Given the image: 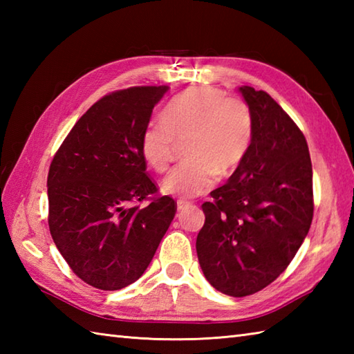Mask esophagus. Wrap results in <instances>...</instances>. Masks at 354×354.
<instances>
[{
  "instance_id": "esophagus-1",
  "label": "esophagus",
  "mask_w": 354,
  "mask_h": 354,
  "mask_svg": "<svg viewBox=\"0 0 354 354\" xmlns=\"http://www.w3.org/2000/svg\"><path fill=\"white\" fill-rule=\"evenodd\" d=\"M190 205V202H187V201H178V209L179 212H181V209H184V208H187Z\"/></svg>"
}]
</instances>
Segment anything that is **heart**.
Returning <instances> with one entry per match:
<instances>
[{
    "mask_svg": "<svg viewBox=\"0 0 354 354\" xmlns=\"http://www.w3.org/2000/svg\"><path fill=\"white\" fill-rule=\"evenodd\" d=\"M254 114L239 95L221 88L199 85L176 94L162 109V120L149 122L141 132L140 150L149 167H169L176 141H185L184 164L171 169L161 190L190 199L213 189L221 175L236 170L254 140Z\"/></svg>",
    "mask_w": 354,
    "mask_h": 354,
    "instance_id": "obj_1",
    "label": "heart"
}]
</instances>
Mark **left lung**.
I'll list each match as a JSON object with an SVG mask.
<instances>
[{
  "instance_id": "obj_1",
  "label": "left lung",
  "mask_w": 354,
  "mask_h": 354,
  "mask_svg": "<svg viewBox=\"0 0 354 354\" xmlns=\"http://www.w3.org/2000/svg\"><path fill=\"white\" fill-rule=\"evenodd\" d=\"M254 114V140L228 183L204 202L199 265L214 289L246 297L284 272L313 217L312 161L306 137L266 91L240 86Z\"/></svg>"
}]
</instances>
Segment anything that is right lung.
Returning a JSON list of instances; mask_svg holds the SVG:
<instances>
[{"label": "right lung", "mask_w": 354, "mask_h": 354, "mask_svg": "<svg viewBox=\"0 0 354 354\" xmlns=\"http://www.w3.org/2000/svg\"><path fill=\"white\" fill-rule=\"evenodd\" d=\"M167 86H132L97 100L48 170V227L80 280L102 290L137 281L176 213L146 173L140 138ZM149 200L145 207L139 205Z\"/></svg>", "instance_id": "add662e5"}]
</instances>
